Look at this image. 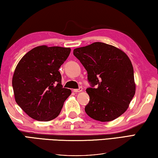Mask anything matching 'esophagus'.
<instances>
[{
	"label": "esophagus",
	"mask_w": 158,
	"mask_h": 158,
	"mask_svg": "<svg viewBox=\"0 0 158 158\" xmlns=\"http://www.w3.org/2000/svg\"><path fill=\"white\" fill-rule=\"evenodd\" d=\"M82 91H83V88H82V87H79V89H74V90H73V91L75 92V93L81 92Z\"/></svg>",
	"instance_id": "34e87169"
}]
</instances>
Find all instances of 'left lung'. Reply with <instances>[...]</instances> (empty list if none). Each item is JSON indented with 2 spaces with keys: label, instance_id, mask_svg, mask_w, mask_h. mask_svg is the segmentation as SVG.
<instances>
[{
  "label": "left lung",
  "instance_id": "left-lung-1",
  "mask_svg": "<svg viewBox=\"0 0 158 158\" xmlns=\"http://www.w3.org/2000/svg\"><path fill=\"white\" fill-rule=\"evenodd\" d=\"M73 53L86 69L92 86L86 90L90 97L85 107L86 114L104 122L126 112L136 91L134 69L128 56L118 48L101 42L77 48Z\"/></svg>",
  "mask_w": 158,
  "mask_h": 158
}]
</instances>
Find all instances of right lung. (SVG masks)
<instances>
[{
  "instance_id": "1",
  "label": "right lung",
  "mask_w": 158,
  "mask_h": 158,
  "mask_svg": "<svg viewBox=\"0 0 158 158\" xmlns=\"http://www.w3.org/2000/svg\"><path fill=\"white\" fill-rule=\"evenodd\" d=\"M71 51L70 48L39 46L27 52L12 77L15 101L26 114L38 121L58 116L71 90L63 88L58 71Z\"/></svg>"
}]
</instances>
